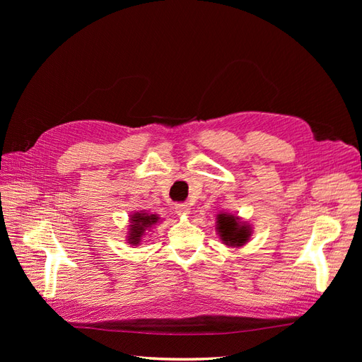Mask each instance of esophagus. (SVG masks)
<instances>
[{"instance_id": "1", "label": "esophagus", "mask_w": 362, "mask_h": 362, "mask_svg": "<svg viewBox=\"0 0 362 362\" xmlns=\"http://www.w3.org/2000/svg\"><path fill=\"white\" fill-rule=\"evenodd\" d=\"M175 213L178 216H187L190 213V208L187 204H177L175 205Z\"/></svg>"}]
</instances>
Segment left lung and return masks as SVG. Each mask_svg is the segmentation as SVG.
I'll return each mask as SVG.
<instances>
[{
	"mask_svg": "<svg viewBox=\"0 0 362 362\" xmlns=\"http://www.w3.org/2000/svg\"><path fill=\"white\" fill-rule=\"evenodd\" d=\"M217 233L226 246L240 247L246 245L252 231L247 223L238 221V217L229 214H217Z\"/></svg>",
	"mask_w": 362,
	"mask_h": 362,
	"instance_id": "left-lung-1",
	"label": "left lung"
}]
</instances>
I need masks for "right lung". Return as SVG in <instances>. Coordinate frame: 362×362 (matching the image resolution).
I'll use <instances>...</instances> for the list:
<instances>
[{
  "label": "right lung",
  "mask_w": 362,
  "mask_h": 362,
  "mask_svg": "<svg viewBox=\"0 0 362 362\" xmlns=\"http://www.w3.org/2000/svg\"><path fill=\"white\" fill-rule=\"evenodd\" d=\"M157 222H158V216H156V214H148L144 211L134 213L133 216H131L128 243L133 246H137L141 242V237H144L145 233L149 231V229Z\"/></svg>",
  "instance_id": "right-lung-1"
}]
</instances>
